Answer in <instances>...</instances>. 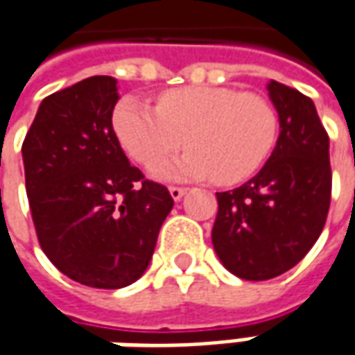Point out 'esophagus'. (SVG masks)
I'll use <instances>...</instances> for the list:
<instances>
[{"mask_svg":"<svg viewBox=\"0 0 355 355\" xmlns=\"http://www.w3.org/2000/svg\"><path fill=\"white\" fill-rule=\"evenodd\" d=\"M168 192H171L173 200H180L187 194V189L184 187H168Z\"/></svg>","mask_w":355,"mask_h":355,"instance_id":"1","label":"esophagus"}]
</instances>
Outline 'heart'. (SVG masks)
Listing matches in <instances>:
<instances>
[{
    "label": "heart",
    "mask_w": 355,
    "mask_h": 355,
    "mask_svg": "<svg viewBox=\"0 0 355 355\" xmlns=\"http://www.w3.org/2000/svg\"><path fill=\"white\" fill-rule=\"evenodd\" d=\"M114 131L128 155L145 168L165 163L184 143L192 147L163 178H214L236 184L253 177L273 153L279 117L259 94L222 86H184L157 96L155 110L123 98L114 110Z\"/></svg>",
    "instance_id": "1"
}]
</instances>
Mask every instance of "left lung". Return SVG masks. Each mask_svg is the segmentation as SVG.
Returning a JSON list of instances; mask_svg holds the SVG:
<instances>
[{
	"instance_id": "obj_1",
	"label": "left lung",
	"mask_w": 355,
	"mask_h": 355,
	"mask_svg": "<svg viewBox=\"0 0 355 355\" xmlns=\"http://www.w3.org/2000/svg\"><path fill=\"white\" fill-rule=\"evenodd\" d=\"M267 88L281 125L277 147L245 184L216 192L214 250L248 281L283 275L311 251L332 194L330 143L312 100L275 80Z\"/></svg>"
}]
</instances>
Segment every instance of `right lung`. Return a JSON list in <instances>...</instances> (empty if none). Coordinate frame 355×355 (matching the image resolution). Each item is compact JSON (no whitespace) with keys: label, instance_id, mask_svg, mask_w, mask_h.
<instances>
[{"label":"right lung","instance_id":"right-lung-1","mask_svg":"<svg viewBox=\"0 0 355 355\" xmlns=\"http://www.w3.org/2000/svg\"><path fill=\"white\" fill-rule=\"evenodd\" d=\"M116 84L90 76L46 96L21 147L41 250L94 288L128 287L145 273L175 204L129 165L112 125Z\"/></svg>","mask_w":355,"mask_h":355}]
</instances>
